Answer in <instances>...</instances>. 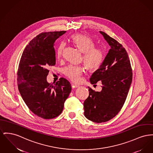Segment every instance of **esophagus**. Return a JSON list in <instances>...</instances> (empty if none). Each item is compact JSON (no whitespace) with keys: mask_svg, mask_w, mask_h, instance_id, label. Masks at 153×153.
<instances>
[{"mask_svg":"<svg viewBox=\"0 0 153 153\" xmlns=\"http://www.w3.org/2000/svg\"><path fill=\"white\" fill-rule=\"evenodd\" d=\"M71 85H72V88H77V87H79V85H78L77 84H72Z\"/></svg>","mask_w":153,"mask_h":153,"instance_id":"1","label":"esophagus"}]
</instances>
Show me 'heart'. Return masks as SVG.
Here are the masks:
<instances>
[{
    "label": "heart",
    "mask_w": 153,
    "mask_h": 153,
    "mask_svg": "<svg viewBox=\"0 0 153 153\" xmlns=\"http://www.w3.org/2000/svg\"><path fill=\"white\" fill-rule=\"evenodd\" d=\"M71 41L81 51L84 53L82 60L89 71L98 69L105 58V52L103 48L95 47L94 40L88 36L80 33L73 34L71 36ZM65 48V44L61 43L57 48L56 56H62ZM84 72V68L80 65H69L66 67L64 73L67 77L74 82H79Z\"/></svg>",
    "instance_id": "1"
}]
</instances>
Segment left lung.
Instances as JSON below:
<instances>
[{
	"mask_svg": "<svg viewBox=\"0 0 153 153\" xmlns=\"http://www.w3.org/2000/svg\"><path fill=\"white\" fill-rule=\"evenodd\" d=\"M111 47L103 62L90 78L92 84L102 82V91L89 88L84 102V116L94 123L109 121L120 111L132 80L128 55L123 46L106 33L99 31Z\"/></svg>",
	"mask_w": 153,
	"mask_h": 153,
	"instance_id": "1",
	"label": "left lung"
}]
</instances>
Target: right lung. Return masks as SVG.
<instances>
[{"instance_id": "1", "label": "right lung", "mask_w": 153, "mask_h": 153, "mask_svg": "<svg viewBox=\"0 0 153 153\" xmlns=\"http://www.w3.org/2000/svg\"><path fill=\"white\" fill-rule=\"evenodd\" d=\"M66 31L43 32L33 38L24 50L17 72L20 94L28 108L44 119H52L62 111L64 103L72 87L61 77L48 83L47 76L50 66L56 62L54 43Z\"/></svg>"}]
</instances>
